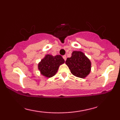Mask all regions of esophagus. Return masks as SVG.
Returning <instances> with one entry per match:
<instances>
[{"label": "esophagus", "mask_w": 120, "mask_h": 120, "mask_svg": "<svg viewBox=\"0 0 120 120\" xmlns=\"http://www.w3.org/2000/svg\"><path fill=\"white\" fill-rule=\"evenodd\" d=\"M63 59H64V60L65 61L66 60V59H67V56H66V55H64L63 56Z\"/></svg>", "instance_id": "1"}]
</instances>
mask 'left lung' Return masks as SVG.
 <instances>
[{
  "label": "left lung",
  "mask_w": 120,
  "mask_h": 120,
  "mask_svg": "<svg viewBox=\"0 0 120 120\" xmlns=\"http://www.w3.org/2000/svg\"><path fill=\"white\" fill-rule=\"evenodd\" d=\"M65 64L71 73L79 78H85L91 71V62L81 51H73L71 57L67 58Z\"/></svg>",
  "instance_id": "obj_1"
}]
</instances>
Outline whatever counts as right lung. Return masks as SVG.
Returning <instances> with one entry per match:
<instances>
[{"label":"right lung","mask_w":120,"mask_h":120,"mask_svg":"<svg viewBox=\"0 0 120 120\" xmlns=\"http://www.w3.org/2000/svg\"><path fill=\"white\" fill-rule=\"evenodd\" d=\"M64 62L61 56L47 55L39 63L38 69L43 75L48 78L52 77L56 73L59 66Z\"/></svg>","instance_id":"obj_1"}]
</instances>
